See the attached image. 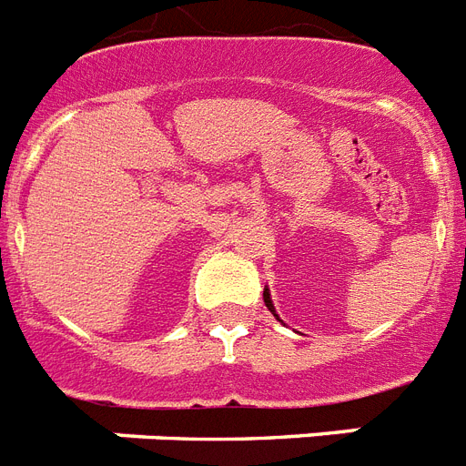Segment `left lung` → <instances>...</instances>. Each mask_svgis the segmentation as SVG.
Returning <instances> with one entry per match:
<instances>
[{"mask_svg": "<svg viewBox=\"0 0 466 466\" xmlns=\"http://www.w3.org/2000/svg\"><path fill=\"white\" fill-rule=\"evenodd\" d=\"M264 305H267V308H269V312L271 315H274V318L279 319V315H277V308H274V300H271V293H269V289H264ZM279 322H281V319H279Z\"/></svg>", "mask_w": 466, "mask_h": 466, "instance_id": "1", "label": "left lung"}]
</instances>
